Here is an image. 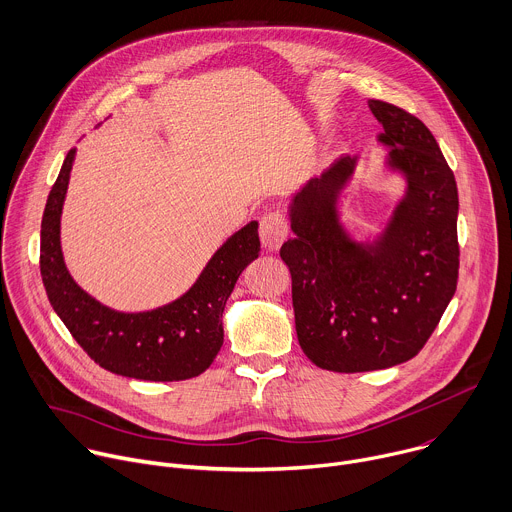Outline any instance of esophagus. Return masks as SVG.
Returning a JSON list of instances; mask_svg holds the SVG:
<instances>
[{"label": "esophagus", "instance_id": "1", "mask_svg": "<svg viewBox=\"0 0 512 512\" xmlns=\"http://www.w3.org/2000/svg\"><path fill=\"white\" fill-rule=\"evenodd\" d=\"M288 238V222L282 212H268L260 220V240L268 250H278Z\"/></svg>", "mask_w": 512, "mask_h": 512}]
</instances>
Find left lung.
I'll return each instance as SVG.
<instances>
[{
  "label": "left lung",
  "instance_id": "obj_1",
  "mask_svg": "<svg viewBox=\"0 0 512 512\" xmlns=\"http://www.w3.org/2000/svg\"><path fill=\"white\" fill-rule=\"evenodd\" d=\"M391 147L387 167L407 183L373 244L353 240L339 197L357 157L343 155L292 197L294 238L280 258L292 276L300 349L337 373L375 371L416 357L438 327L458 284V189L434 135L414 115L369 100Z\"/></svg>",
  "mask_w": 512,
  "mask_h": 512
}]
</instances>
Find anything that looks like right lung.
I'll return each mask as SVG.
<instances>
[{"label": "right lung", "mask_w": 512, "mask_h": 512, "mask_svg": "<svg viewBox=\"0 0 512 512\" xmlns=\"http://www.w3.org/2000/svg\"><path fill=\"white\" fill-rule=\"evenodd\" d=\"M76 149H70L46 201L40 272L48 300L74 341L111 373L145 381H181L206 371L222 343V315L242 270L258 258V222L230 236L177 300L145 313H119L84 292L60 248V216Z\"/></svg>", "instance_id": "obj_1"}]
</instances>
